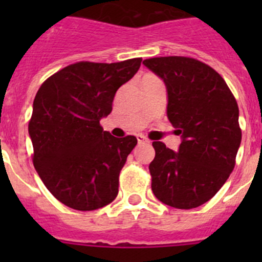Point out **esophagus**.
Returning a JSON list of instances; mask_svg holds the SVG:
<instances>
[{"label": "esophagus", "mask_w": 262, "mask_h": 262, "mask_svg": "<svg viewBox=\"0 0 262 262\" xmlns=\"http://www.w3.org/2000/svg\"><path fill=\"white\" fill-rule=\"evenodd\" d=\"M137 141H138V143H148V142H149L146 137L142 136V134H138V136H137Z\"/></svg>", "instance_id": "obj_1"}]
</instances>
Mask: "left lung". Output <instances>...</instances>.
Here are the masks:
<instances>
[{
	"instance_id": "1",
	"label": "left lung",
	"mask_w": 262,
	"mask_h": 262,
	"mask_svg": "<svg viewBox=\"0 0 262 262\" xmlns=\"http://www.w3.org/2000/svg\"><path fill=\"white\" fill-rule=\"evenodd\" d=\"M143 64L165 82L167 118L181 136L179 152L153 142L152 191L163 204L192 209L210 200L229 178L241 144L238 105L218 72L187 57Z\"/></svg>"
}]
</instances>
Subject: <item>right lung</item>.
Returning <instances> with one entry per match:
<instances>
[{"instance_id": "add662e5", "label": "right lung", "mask_w": 262, "mask_h": 262, "mask_svg": "<svg viewBox=\"0 0 262 262\" xmlns=\"http://www.w3.org/2000/svg\"><path fill=\"white\" fill-rule=\"evenodd\" d=\"M141 62L75 63L36 92L29 121L34 167L53 196L72 209H99L118 195L119 173L137 138L113 137L100 120L112 113L116 91Z\"/></svg>"}]
</instances>
